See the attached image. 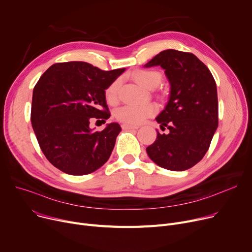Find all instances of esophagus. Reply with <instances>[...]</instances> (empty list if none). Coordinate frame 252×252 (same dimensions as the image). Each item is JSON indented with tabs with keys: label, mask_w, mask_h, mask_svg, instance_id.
<instances>
[{
	"label": "esophagus",
	"mask_w": 252,
	"mask_h": 252,
	"mask_svg": "<svg viewBox=\"0 0 252 252\" xmlns=\"http://www.w3.org/2000/svg\"><path fill=\"white\" fill-rule=\"evenodd\" d=\"M122 127H123V129H126V130H128V129H138V128H139V126H138L127 125V124H124V125H122Z\"/></svg>",
	"instance_id": "34e87169"
}]
</instances>
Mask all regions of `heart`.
Masks as SVG:
<instances>
[{
    "instance_id": "obj_1",
    "label": "heart",
    "mask_w": 252,
    "mask_h": 252,
    "mask_svg": "<svg viewBox=\"0 0 252 252\" xmlns=\"http://www.w3.org/2000/svg\"><path fill=\"white\" fill-rule=\"evenodd\" d=\"M132 79L146 89H154L158 86L161 81V74L156 70L151 69H138L131 74ZM121 86V80L116 79L112 81L105 89V98L107 102L114 104L119 98V90ZM158 108L153 103H147L143 105H125L117 108L114 111L115 119L127 125H139L154 115Z\"/></svg>"
}]
</instances>
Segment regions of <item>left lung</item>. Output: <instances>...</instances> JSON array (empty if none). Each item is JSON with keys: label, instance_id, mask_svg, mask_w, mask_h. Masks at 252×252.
<instances>
[{"label": "left lung", "instance_id": "8db88e82", "mask_svg": "<svg viewBox=\"0 0 252 252\" xmlns=\"http://www.w3.org/2000/svg\"><path fill=\"white\" fill-rule=\"evenodd\" d=\"M160 65L170 83V96L156 117L161 128L147 147L150 159L162 168L183 171L204 158L218 127V94L208 66L193 54L166 49L145 66Z\"/></svg>", "mask_w": 252, "mask_h": 252}]
</instances>
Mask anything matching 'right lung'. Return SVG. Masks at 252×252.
Segmentation results:
<instances>
[{
  "instance_id": "add662e5",
  "label": "right lung",
  "mask_w": 252,
  "mask_h": 252,
  "mask_svg": "<svg viewBox=\"0 0 252 252\" xmlns=\"http://www.w3.org/2000/svg\"><path fill=\"white\" fill-rule=\"evenodd\" d=\"M125 70L102 71L85 62L58 63L36 83L32 127L42 153L61 171L89 174L109 159L121 126L112 123L95 131L89 125L92 120L105 124L110 117L105 89Z\"/></svg>"
}]
</instances>
